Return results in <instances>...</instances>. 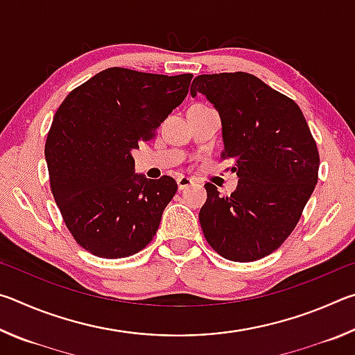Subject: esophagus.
I'll list each match as a JSON object with an SVG mask.
<instances>
[{"label":"esophagus","mask_w":355,"mask_h":355,"mask_svg":"<svg viewBox=\"0 0 355 355\" xmlns=\"http://www.w3.org/2000/svg\"><path fill=\"white\" fill-rule=\"evenodd\" d=\"M177 184H178V189L183 191L186 188H189V186L192 184V180L189 177H184V175H180L177 178Z\"/></svg>","instance_id":"obj_1"}]
</instances>
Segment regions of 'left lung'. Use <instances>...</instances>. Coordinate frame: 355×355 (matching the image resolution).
<instances>
[{
  "instance_id": "1",
  "label": "left lung",
  "mask_w": 355,
  "mask_h": 355,
  "mask_svg": "<svg viewBox=\"0 0 355 355\" xmlns=\"http://www.w3.org/2000/svg\"><path fill=\"white\" fill-rule=\"evenodd\" d=\"M219 112L224 158L238 188L220 197L207 183L199 219L208 244L227 260L255 261L290 236L318 182L320 153L300 107L244 71L200 75L191 95Z\"/></svg>"
}]
</instances>
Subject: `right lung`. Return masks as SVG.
<instances>
[{
    "mask_svg": "<svg viewBox=\"0 0 355 355\" xmlns=\"http://www.w3.org/2000/svg\"><path fill=\"white\" fill-rule=\"evenodd\" d=\"M191 73L112 67L71 91L45 144L51 192L76 243L101 258L135 255L152 241L177 192L172 177L135 173L131 150L182 105Z\"/></svg>",
    "mask_w": 355,
    "mask_h": 355,
    "instance_id": "add662e5",
    "label": "right lung"
}]
</instances>
